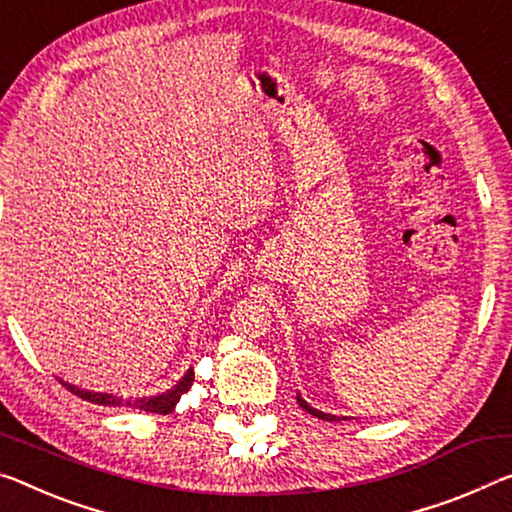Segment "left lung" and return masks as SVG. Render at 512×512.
Returning <instances> with one entry per match:
<instances>
[{"instance_id":"obj_1","label":"left lung","mask_w":512,"mask_h":512,"mask_svg":"<svg viewBox=\"0 0 512 512\" xmlns=\"http://www.w3.org/2000/svg\"><path fill=\"white\" fill-rule=\"evenodd\" d=\"M297 403H300V407L304 412H309V414H313V416H318V419H322V421H338V416H334V414H325V412H320V410H316V407H311L309 403H306V400L300 396V393H297ZM345 419V416H343Z\"/></svg>"}]
</instances>
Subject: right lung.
<instances>
[{
	"label": "right lung",
	"instance_id": "add662e5",
	"mask_svg": "<svg viewBox=\"0 0 512 512\" xmlns=\"http://www.w3.org/2000/svg\"><path fill=\"white\" fill-rule=\"evenodd\" d=\"M194 382V371L190 368L180 380L174 384V387L167 389L164 393H157V396L151 398H121V396H114V393H98V391H86L80 387H73V384L64 382V387L68 391H73L75 396H80L84 400H89V403H96V405H105V407H135V410H144V412H151V414H171L174 412V407L178 405V400L183 393L190 391Z\"/></svg>",
	"mask_w": 512,
	"mask_h": 512
}]
</instances>
